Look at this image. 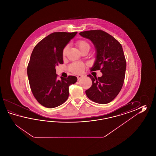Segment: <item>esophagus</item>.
<instances>
[{
  "label": "esophagus",
  "instance_id": "esophagus-1",
  "mask_svg": "<svg viewBox=\"0 0 156 156\" xmlns=\"http://www.w3.org/2000/svg\"><path fill=\"white\" fill-rule=\"evenodd\" d=\"M82 77H83V76H81V75H77V79H78V80H79L80 79H81V78H82Z\"/></svg>",
  "mask_w": 156,
  "mask_h": 156
}]
</instances>
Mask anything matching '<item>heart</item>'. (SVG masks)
I'll list each match as a JSON object with an SVG mask.
<instances>
[{
	"label": "heart",
	"mask_w": 156,
	"mask_h": 156,
	"mask_svg": "<svg viewBox=\"0 0 156 156\" xmlns=\"http://www.w3.org/2000/svg\"><path fill=\"white\" fill-rule=\"evenodd\" d=\"M76 46L79 48L80 51L82 52L85 50H89L90 48V44L85 40H79L76 42ZM69 50V46L67 45L63 48L62 50V56L65 57L66 55L67 52ZM85 65L81 62H74L71 64L69 66V70L70 71L74 73H83V70H85Z\"/></svg>",
	"instance_id": "heart-1"
}]
</instances>
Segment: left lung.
I'll use <instances>...</instances> for the list:
<instances>
[{"label": "left lung", "mask_w": 156, "mask_h": 156, "mask_svg": "<svg viewBox=\"0 0 156 156\" xmlns=\"http://www.w3.org/2000/svg\"><path fill=\"white\" fill-rule=\"evenodd\" d=\"M89 39L96 48V60L91 71L100 70L101 77L87 76L92 85L85 91L88 98L94 102L105 104L114 99L122 89L125 78L126 60L121 44L102 30H91L79 33Z\"/></svg>", "instance_id": "obj_1"}]
</instances>
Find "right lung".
Segmentation results:
<instances>
[{"label": "right lung", "instance_id": "obj_1", "mask_svg": "<svg viewBox=\"0 0 156 156\" xmlns=\"http://www.w3.org/2000/svg\"><path fill=\"white\" fill-rule=\"evenodd\" d=\"M77 32H54L34 47L27 67L30 87L37 101L44 107L53 108L66 101L69 86L76 83L74 76L57 79L55 67L63 64L62 50Z\"/></svg>", "mask_w": 156, "mask_h": 156}]
</instances>
